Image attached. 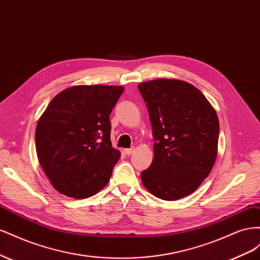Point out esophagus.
Segmentation results:
<instances>
[{"label": "esophagus", "mask_w": 260, "mask_h": 260, "mask_svg": "<svg viewBox=\"0 0 260 260\" xmlns=\"http://www.w3.org/2000/svg\"><path fill=\"white\" fill-rule=\"evenodd\" d=\"M123 152H124L125 155H131V154H133V152H135V147L125 148V149H123Z\"/></svg>", "instance_id": "34e87169"}]
</instances>
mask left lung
<instances>
[{"instance_id": "left-lung-1", "label": "left lung", "mask_w": 260, "mask_h": 260, "mask_svg": "<svg viewBox=\"0 0 260 260\" xmlns=\"http://www.w3.org/2000/svg\"><path fill=\"white\" fill-rule=\"evenodd\" d=\"M154 138V159L141 172L156 198L176 201L193 193L210 174L217 157L219 120L204 94L177 79L142 82Z\"/></svg>"}]
</instances>
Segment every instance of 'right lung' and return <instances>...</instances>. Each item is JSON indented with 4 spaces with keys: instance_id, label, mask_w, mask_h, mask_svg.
Wrapping results in <instances>:
<instances>
[{
    "instance_id": "obj_1",
    "label": "right lung",
    "mask_w": 260,
    "mask_h": 260,
    "mask_svg": "<svg viewBox=\"0 0 260 260\" xmlns=\"http://www.w3.org/2000/svg\"><path fill=\"white\" fill-rule=\"evenodd\" d=\"M122 92L118 85H76L50 102L37 124L36 149L57 192L86 199L108 183L120 158L109 115Z\"/></svg>"
}]
</instances>
